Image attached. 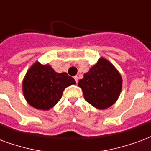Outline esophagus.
Segmentation results:
<instances>
[{"label": "esophagus", "mask_w": 151, "mask_h": 151, "mask_svg": "<svg viewBox=\"0 0 151 151\" xmlns=\"http://www.w3.org/2000/svg\"><path fill=\"white\" fill-rule=\"evenodd\" d=\"M74 79H75V80H76V83H78V76H74Z\"/></svg>", "instance_id": "34e87169"}]
</instances>
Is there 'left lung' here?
I'll list each match as a JSON object with an SVG mask.
<instances>
[{"instance_id": "obj_1", "label": "left lung", "mask_w": 151, "mask_h": 151, "mask_svg": "<svg viewBox=\"0 0 151 151\" xmlns=\"http://www.w3.org/2000/svg\"><path fill=\"white\" fill-rule=\"evenodd\" d=\"M78 85L87 102L98 109L111 107L119 97L122 77L112 63L101 57L97 63L83 74Z\"/></svg>"}]
</instances>
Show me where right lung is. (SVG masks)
<instances>
[{
	"label": "right lung",
	"instance_id": "obj_1",
	"mask_svg": "<svg viewBox=\"0 0 151 151\" xmlns=\"http://www.w3.org/2000/svg\"><path fill=\"white\" fill-rule=\"evenodd\" d=\"M76 80L66 72L58 73L52 67L36 62L28 69L22 80L26 102L39 110H49L61 99L63 92Z\"/></svg>",
	"mask_w": 151,
	"mask_h": 151
}]
</instances>
